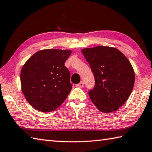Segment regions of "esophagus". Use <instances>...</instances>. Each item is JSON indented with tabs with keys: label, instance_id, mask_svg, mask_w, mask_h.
Segmentation results:
<instances>
[{
	"label": "esophagus",
	"instance_id": "1",
	"mask_svg": "<svg viewBox=\"0 0 152 152\" xmlns=\"http://www.w3.org/2000/svg\"><path fill=\"white\" fill-rule=\"evenodd\" d=\"M77 86L79 87V88H82V87L84 86V82H82V81H81L79 84H77Z\"/></svg>",
	"mask_w": 152,
	"mask_h": 152
}]
</instances>
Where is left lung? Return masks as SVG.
<instances>
[{"label": "left lung", "instance_id": "8db88e82", "mask_svg": "<svg viewBox=\"0 0 152 152\" xmlns=\"http://www.w3.org/2000/svg\"><path fill=\"white\" fill-rule=\"evenodd\" d=\"M95 79L94 88L88 92L100 111L114 112L127 101L133 91L135 72L129 60L117 48L96 46L82 50Z\"/></svg>", "mask_w": 152, "mask_h": 152}]
</instances>
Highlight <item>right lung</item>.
Here are the masks:
<instances>
[{
    "label": "right lung",
    "instance_id": "right-lung-1",
    "mask_svg": "<svg viewBox=\"0 0 152 152\" xmlns=\"http://www.w3.org/2000/svg\"><path fill=\"white\" fill-rule=\"evenodd\" d=\"M72 50L47 49L28 59L20 71L21 91L36 110L48 113L63 103L72 90L70 72L64 66Z\"/></svg>",
    "mask_w": 152,
    "mask_h": 152
}]
</instances>
